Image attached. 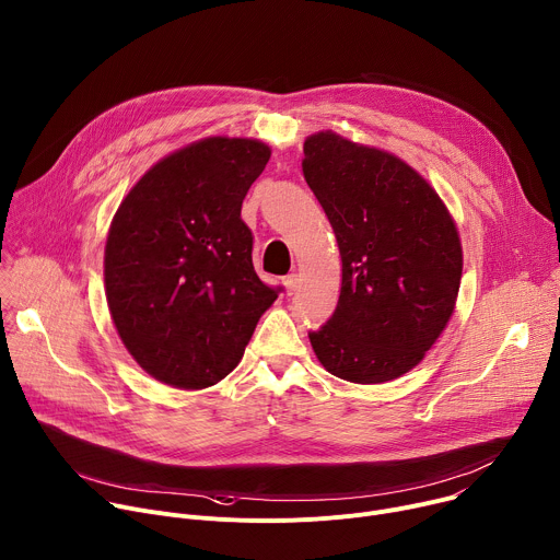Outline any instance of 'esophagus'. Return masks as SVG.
Here are the masks:
<instances>
[{
    "mask_svg": "<svg viewBox=\"0 0 560 560\" xmlns=\"http://www.w3.org/2000/svg\"><path fill=\"white\" fill-rule=\"evenodd\" d=\"M282 284H284L287 293L291 295V293L298 289V276H295V273H289V276H284V278H282Z\"/></svg>",
    "mask_w": 560,
    "mask_h": 560,
    "instance_id": "obj_1",
    "label": "esophagus"
}]
</instances>
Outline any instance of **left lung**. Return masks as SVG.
<instances>
[{
	"label": "left lung",
	"instance_id": "obj_1",
	"mask_svg": "<svg viewBox=\"0 0 560 560\" xmlns=\"http://www.w3.org/2000/svg\"><path fill=\"white\" fill-rule=\"evenodd\" d=\"M302 173L342 260L336 312L308 340L342 381H394L422 360L452 318L463 273L456 224L411 166L336 133L304 142Z\"/></svg>",
	"mask_w": 560,
	"mask_h": 560
}]
</instances>
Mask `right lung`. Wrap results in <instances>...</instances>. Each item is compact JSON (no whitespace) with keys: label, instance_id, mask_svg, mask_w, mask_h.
Here are the masks:
<instances>
[{"label":"right lung","instance_id":"right-lung-1","mask_svg":"<svg viewBox=\"0 0 560 560\" xmlns=\"http://www.w3.org/2000/svg\"><path fill=\"white\" fill-rule=\"evenodd\" d=\"M267 144L209 138L158 162L119 205L104 256L115 329L149 374L205 389L229 376L282 287L254 269L242 200Z\"/></svg>","mask_w":560,"mask_h":560}]
</instances>
